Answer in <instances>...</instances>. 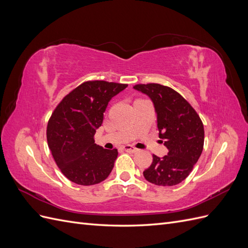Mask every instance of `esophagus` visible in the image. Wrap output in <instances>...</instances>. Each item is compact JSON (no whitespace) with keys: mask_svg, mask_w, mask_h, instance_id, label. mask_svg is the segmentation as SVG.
<instances>
[{"mask_svg":"<svg viewBox=\"0 0 248 248\" xmlns=\"http://www.w3.org/2000/svg\"><path fill=\"white\" fill-rule=\"evenodd\" d=\"M123 149L125 150L126 152H130V153H136V152L139 151V150H138L137 148H134V147H132V146H130V145H125V146H123Z\"/></svg>","mask_w":248,"mask_h":248,"instance_id":"esophagus-1","label":"esophagus"}]
</instances>
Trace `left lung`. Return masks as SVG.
I'll return each instance as SVG.
<instances>
[{"label": "left lung", "mask_w": 248, "mask_h": 248, "mask_svg": "<svg viewBox=\"0 0 248 248\" xmlns=\"http://www.w3.org/2000/svg\"><path fill=\"white\" fill-rule=\"evenodd\" d=\"M134 90L149 96L157 115L159 138L168 155H153L144 170L150 183L172 186L181 183L192 170L204 148V125L197 111L175 90L159 84L136 85Z\"/></svg>", "instance_id": "1"}]
</instances>
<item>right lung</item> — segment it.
Here are the masks:
<instances>
[{
  "instance_id": "obj_1",
  "label": "right lung",
  "mask_w": 248,
  "mask_h": 248,
  "mask_svg": "<svg viewBox=\"0 0 248 248\" xmlns=\"http://www.w3.org/2000/svg\"><path fill=\"white\" fill-rule=\"evenodd\" d=\"M126 87L104 80L86 81L66 95L52 112L46 129L48 147L58 168L73 183L98 184L110 174L117 149L96 145L94 136L109 100Z\"/></svg>"
}]
</instances>
